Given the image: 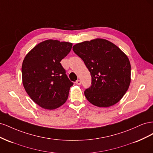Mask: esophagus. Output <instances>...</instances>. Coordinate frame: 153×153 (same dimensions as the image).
<instances>
[{"label": "esophagus", "instance_id": "34e87169", "mask_svg": "<svg viewBox=\"0 0 153 153\" xmlns=\"http://www.w3.org/2000/svg\"><path fill=\"white\" fill-rule=\"evenodd\" d=\"M75 84H77V85H80L81 84V81L80 80H77L76 82H75Z\"/></svg>", "mask_w": 153, "mask_h": 153}]
</instances>
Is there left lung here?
<instances>
[{"instance_id": "1", "label": "left lung", "mask_w": 153, "mask_h": 153, "mask_svg": "<svg viewBox=\"0 0 153 153\" xmlns=\"http://www.w3.org/2000/svg\"><path fill=\"white\" fill-rule=\"evenodd\" d=\"M73 50L91 73V85L84 91L87 100L99 107L117 103L131 82V65L126 55L116 45L103 39L76 44Z\"/></svg>"}]
</instances>
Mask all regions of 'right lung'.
I'll return each instance as SVG.
<instances>
[{
    "instance_id": "obj_1",
    "label": "right lung",
    "mask_w": 153,
    "mask_h": 153,
    "mask_svg": "<svg viewBox=\"0 0 153 153\" xmlns=\"http://www.w3.org/2000/svg\"><path fill=\"white\" fill-rule=\"evenodd\" d=\"M72 45L57 40L45 41L32 48L23 61V85L41 107L53 110L66 101L73 83L60 62L70 52Z\"/></svg>"
}]
</instances>
